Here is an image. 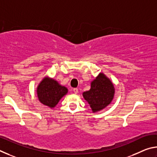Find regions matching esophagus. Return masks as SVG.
<instances>
[{
	"label": "esophagus",
	"instance_id": "obj_1",
	"mask_svg": "<svg viewBox=\"0 0 157 157\" xmlns=\"http://www.w3.org/2000/svg\"><path fill=\"white\" fill-rule=\"evenodd\" d=\"M73 92L75 93V94H78V89H77V88H74V89H73Z\"/></svg>",
	"mask_w": 157,
	"mask_h": 157
}]
</instances>
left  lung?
<instances>
[{
	"instance_id": "left-lung-1",
	"label": "left lung",
	"mask_w": 157,
	"mask_h": 157,
	"mask_svg": "<svg viewBox=\"0 0 157 157\" xmlns=\"http://www.w3.org/2000/svg\"><path fill=\"white\" fill-rule=\"evenodd\" d=\"M115 93L113 84L103 73H100L91 82L89 91L83 93L93 112L100 111L110 104Z\"/></svg>"
}]
</instances>
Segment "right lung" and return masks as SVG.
Masks as SVG:
<instances>
[{
	"label": "right lung",
	"mask_w": 157,
	"mask_h": 157,
	"mask_svg": "<svg viewBox=\"0 0 157 157\" xmlns=\"http://www.w3.org/2000/svg\"><path fill=\"white\" fill-rule=\"evenodd\" d=\"M68 92L65 86H61L57 81L45 78L37 87V96L40 102L50 108L59 102L61 98Z\"/></svg>",
	"instance_id": "add662e5"
}]
</instances>
